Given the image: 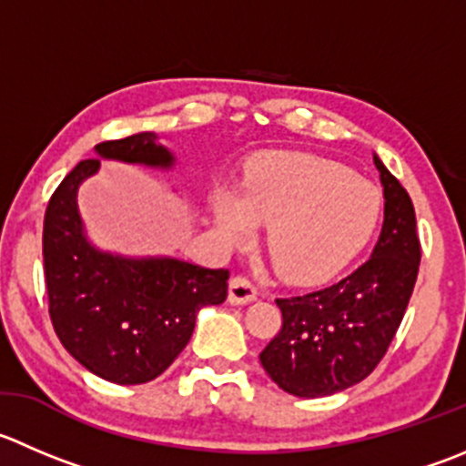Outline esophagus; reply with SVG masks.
Wrapping results in <instances>:
<instances>
[{"label": "esophagus", "mask_w": 466, "mask_h": 466, "mask_svg": "<svg viewBox=\"0 0 466 466\" xmlns=\"http://www.w3.org/2000/svg\"><path fill=\"white\" fill-rule=\"evenodd\" d=\"M257 300V287L248 278H232L229 282V302L232 305H248V302Z\"/></svg>", "instance_id": "1"}]
</instances>
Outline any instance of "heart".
Returning <instances> with one entry per match:
<instances>
[{"instance_id": "b5f03b06", "label": "heart", "mask_w": 466, "mask_h": 466, "mask_svg": "<svg viewBox=\"0 0 466 466\" xmlns=\"http://www.w3.org/2000/svg\"><path fill=\"white\" fill-rule=\"evenodd\" d=\"M382 200L376 184L314 155L255 161L241 188H218L214 223L229 246L266 225V250L289 284H316L337 273L371 238Z\"/></svg>"}]
</instances>
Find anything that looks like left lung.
I'll return each mask as SVG.
<instances>
[{"mask_svg": "<svg viewBox=\"0 0 466 466\" xmlns=\"http://www.w3.org/2000/svg\"><path fill=\"white\" fill-rule=\"evenodd\" d=\"M385 196L380 238L358 270L307 296L278 298L282 329L261 350L270 380L298 399L362 382L385 358L417 282L421 248L408 191L373 155Z\"/></svg>", "mask_w": 466, "mask_h": 466, "instance_id": "1", "label": "left lung"}]
</instances>
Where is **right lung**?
<instances>
[{"instance_id":"1","label":"right lung","mask_w":466,"mask_h":466,"mask_svg":"<svg viewBox=\"0 0 466 466\" xmlns=\"http://www.w3.org/2000/svg\"><path fill=\"white\" fill-rule=\"evenodd\" d=\"M106 161L173 170L177 157L155 132L95 146ZM86 159L58 184L43 228L49 316L67 353L116 385L155 380L177 360L202 307L228 298V268H202L175 257H127L88 238L79 214V187L97 175Z\"/></svg>"}]
</instances>
